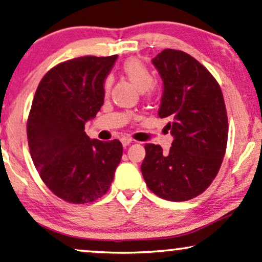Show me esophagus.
Returning <instances> with one entry per match:
<instances>
[{"label": "esophagus", "instance_id": "1", "mask_svg": "<svg viewBox=\"0 0 262 262\" xmlns=\"http://www.w3.org/2000/svg\"><path fill=\"white\" fill-rule=\"evenodd\" d=\"M133 141H134V140H133L132 138H122V139H121V142H122V145L124 147L129 146Z\"/></svg>", "mask_w": 262, "mask_h": 262}]
</instances>
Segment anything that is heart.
Returning a JSON list of instances; mask_svg holds the SVG:
<instances>
[{
    "mask_svg": "<svg viewBox=\"0 0 262 262\" xmlns=\"http://www.w3.org/2000/svg\"><path fill=\"white\" fill-rule=\"evenodd\" d=\"M122 73L126 78L139 91L149 90L154 84V76L150 70L139 59H128L122 65ZM110 86V79L106 78L104 82V89L108 90Z\"/></svg>",
    "mask_w": 262,
    "mask_h": 262,
    "instance_id": "heart-1",
    "label": "heart"
}]
</instances>
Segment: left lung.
<instances>
[{
	"label": "left lung",
	"instance_id": "1",
	"mask_svg": "<svg viewBox=\"0 0 262 262\" xmlns=\"http://www.w3.org/2000/svg\"><path fill=\"white\" fill-rule=\"evenodd\" d=\"M164 83L158 112L174 140L167 153L146 143L141 172L148 189L166 201L192 200L208 189L222 165L228 117L221 88L200 61L164 50L152 59Z\"/></svg>",
	"mask_w": 262,
	"mask_h": 262
}]
</instances>
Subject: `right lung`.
<instances>
[{"label": "right lung", "mask_w": 262, "mask_h": 262, "mask_svg": "<svg viewBox=\"0 0 262 262\" xmlns=\"http://www.w3.org/2000/svg\"><path fill=\"white\" fill-rule=\"evenodd\" d=\"M117 56H85L54 66L40 80L27 121L29 152L40 178L72 204L109 190L122 158L119 140H91L84 132L104 102V80Z\"/></svg>", "instance_id": "right-lung-1"}]
</instances>
